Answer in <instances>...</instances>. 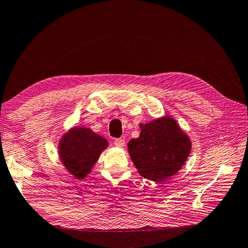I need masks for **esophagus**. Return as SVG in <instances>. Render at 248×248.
Instances as JSON below:
<instances>
[{
  "mask_svg": "<svg viewBox=\"0 0 248 248\" xmlns=\"http://www.w3.org/2000/svg\"><path fill=\"white\" fill-rule=\"evenodd\" d=\"M114 144H115L116 147L122 148V147H124V145H125V140H124L123 139H115Z\"/></svg>",
  "mask_w": 248,
  "mask_h": 248,
  "instance_id": "esophagus-1",
  "label": "esophagus"
}]
</instances>
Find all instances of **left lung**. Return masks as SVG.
I'll return each instance as SVG.
<instances>
[{
    "label": "left lung",
    "mask_w": 248,
    "mask_h": 248,
    "mask_svg": "<svg viewBox=\"0 0 248 248\" xmlns=\"http://www.w3.org/2000/svg\"><path fill=\"white\" fill-rule=\"evenodd\" d=\"M140 137L127 145L139 174L155 182L177 174L189 156V138L170 116L140 124Z\"/></svg>",
    "instance_id": "left-lung-1"
}]
</instances>
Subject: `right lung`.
Listing matches in <instances>:
<instances>
[{"label": "right lung", "mask_w": 248, "mask_h": 248, "mask_svg": "<svg viewBox=\"0 0 248 248\" xmlns=\"http://www.w3.org/2000/svg\"><path fill=\"white\" fill-rule=\"evenodd\" d=\"M108 140L86 127H73L59 142V156L64 167L78 179L90 174Z\"/></svg>", "instance_id": "add662e5"}]
</instances>
